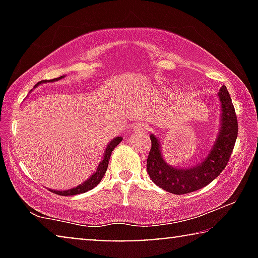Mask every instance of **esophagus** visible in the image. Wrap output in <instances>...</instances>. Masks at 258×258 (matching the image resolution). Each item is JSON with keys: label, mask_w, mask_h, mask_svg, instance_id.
Returning <instances> with one entry per match:
<instances>
[{"label": "esophagus", "mask_w": 258, "mask_h": 258, "mask_svg": "<svg viewBox=\"0 0 258 258\" xmlns=\"http://www.w3.org/2000/svg\"><path fill=\"white\" fill-rule=\"evenodd\" d=\"M133 129H134V132H136V133H144L149 129V126H148L146 123H136V124L133 126Z\"/></svg>", "instance_id": "obj_1"}]
</instances>
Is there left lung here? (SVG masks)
I'll use <instances>...</instances> for the list:
<instances>
[{
  "label": "left lung",
  "instance_id": "obj_1",
  "mask_svg": "<svg viewBox=\"0 0 258 258\" xmlns=\"http://www.w3.org/2000/svg\"><path fill=\"white\" fill-rule=\"evenodd\" d=\"M221 101V126L217 139L208 156L191 168L182 169L169 165L163 160L160 141L151 134V149L147 161V170L155 184L175 195L196 191L213 182L227 167L237 139L238 124L227 87L218 93Z\"/></svg>",
  "mask_w": 258,
  "mask_h": 258
}]
</instances>
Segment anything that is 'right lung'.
Masks as SVG:
<instances>
[{"label": "right lung", "instance_id": "add662e5", "mask_svg": "<svg viewBox=\"0 0 258 258\" xmlns=\"http://www.w3.org/2000/svg\"><path fill=\"white\" fill-rule=\"evenodd\" d=\"M64 76H59L57 79H54V80H44V81H41V82H38L36 86L41 83H44V82H55V81H58L63 79ZM35 86V87H36ZM123 139L122 137H115L114 140L111 141L110 143L107 146V149L104 151V156H103V160L100 162V164H98V167L96 169V171L94 172L93 175L90 176L89 178L87 179L86 182H83L82 184L75 186V188H72V189H68V190H50L51 192L56 194V195H61V196H73V195H79V194H83L88 191V190H91L94 189L95 186H96L98 183L102 181V178H103V176L105 174V171H107V168H108V164H109V158H110V155L112 153V150L115 149L116 146L121 142Z\"/></svg>", "mask_w": 258, "mask_h": 258}]
</instances>
